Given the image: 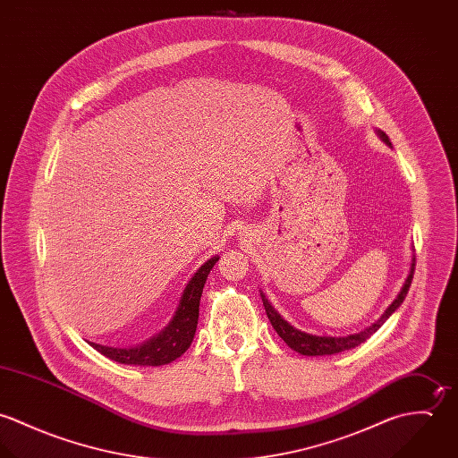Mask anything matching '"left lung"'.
Here are the masks:
<instances>
[{
  "instance_id": "obj_1",
  "label": "left lung",
  "mask_w": 458,
  "mask_h": 458,
  "mask_svg": "<svg viewBox=\"0 0 458 458\" xmlns=\"http://www.w3.org/2000/svg\"><path fill=\"white\" fill-rule=\"evenodd\" d=\"M377 135L381 137L383 142H386L388 146H392V140L390 137L383 131H377ZM414 258L411 262V269H409V275L398 293V296L393 300L392 305L385 310V314L372 325V327H365L363 331L360 333H354V335H347V336H319V335H310V333H305L298 327H291L273 307L271 303L267 301V298L261 293L262 305H264V310H266V316L271 323L273 329L278 333V336L291 347L294 349L296 352L303 354V356H327V354H336V352H342V351H347V349H352V347H358L360 344H363L367 338H370L379 327H383L386 323V319L392 316L393 312L402 305V301L405 300L407 296V291L411 287V282H412V275H414Z\"/></svg>"
}]
</instances>
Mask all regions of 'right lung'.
I'll list each match as a JSON object with an SVG mask.
<instances>
[{
	"label": "right lung",
	"instance_id": "right-lung-1",
	"mask_svg": "<svg viewBox=\"0 0 458 458\" xmlns=\"http://www.w3.org/2000/svg\"><path fill=\"white\" fill-rule=\"evenodd\" d=\"M216 261H218V256L211 258L197 269L196 275L192 276V280L187 284L183 291V296L180 300V305L173 321L157 336L135 347H107L95 342H88V344L93 349H97L100 354L123 365L160 367L174 361L191 347L194 340L202 287Z\"/></svg>",
	"mask_w": 458,
	"mask_h": 458
}]
</instances>
